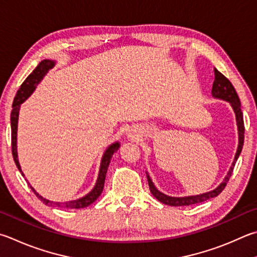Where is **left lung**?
I'll return each instance as SVG.
<instances>
[{
    "instance_id": "obj_1",
    "label": "left lung",
    "mask_w": 257,
    "mask_h": 257,
    "mask_svg": "<svg viewBox=\"0 0 257 257\" xmlns=\"http://www.w3.org/2000/svg\"><path fill=\"white\" fill-rule=\"evenodd\" d=\"M212 96L217 97V99H221L225 100L227 102H229L231 104L232 109H234V112L236 114V121H237V128H238V147H237V152L234 158V162L230 166L229 171L226 175L225 179L220 183V185L218 186L212 191H209L207 193L203 194H199V195H191V197H183V198H175V197H170V195H166L164 193H162L161 191H158L155 185L151 180V177L147 174V180H148V185L149 189H151L152 194L155 197L158 201H161L162 203L167 204V206H173V207H181V206H190V204H195V203H200L203 201H207V200L217 197V195L220 194L222 192V190L225 189V186L227 185L228 181H229L230 176L232 174V171H234V167L237 160L240 155V152L242 149V145H244V133H245V127H244V119H242V112L240 109V101L239 97L237 95L235 87L232 86V84L230 81L228 80L226 76H223L222 74L218 71L217 68H214V81H213V85H212Z\"/></svg>"
}]
</instances>
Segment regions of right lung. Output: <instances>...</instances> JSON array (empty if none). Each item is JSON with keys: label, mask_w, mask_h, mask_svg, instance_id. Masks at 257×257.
Segmentation results:
<instances>
[{"label": "right lung", "mask_w": 257, "mask_h": 257, "mask_svg": "<svg viewBox=\"0 0 257 257\" xmlns=\"http://www.w3.org/2000/svg\"><path fill=\"white\" fill-rule=\"evenodd\" d=\"M55 66V62L50 59H44L43 62H40L38 66H37L32 73L28 76L25 82L21 84L20 88H19L17 94L15 96V101H13L12 104V112H11V144H12V155H13V160H15L16 165L18 167V170L21 172L22 176L25 177V174L22 173L21 171V166L20 163L18 161V152H17V130H18V118H19V110H20V104L23 103L28 97L31 95V93L35 91V88L37 85L41 82L44 76L48 73L49 69H51ZM120 147L119 143H114L112 145L106 148V151L103 154V157H102L101 161V166H100V172H99V176H97V181L94 185V188L91 191L90 193H87L85 197H83L81 199L77 200H72V201H67V202H54V201H49V200L45 199L39 195L38 192H36V190L32 188L29 184L30 189L34 191V193L38 197L41 201H43L45 204L51 207H56V208H66V209H82L85 208L87 206H90L91 203H93L95 200L100 197V194L103 191V186H104V181H105V175H106V171H108V166L110 164L111 157L114 154V152L118 151V148Z\"/></svg>", "instance_id": "obj_1"}]
</instances>
